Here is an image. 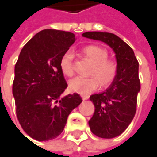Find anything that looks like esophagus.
I'll return each mask as SVG.
<instances>
[{
  "instance_id": "esophagus-1",
  "label": "esophagus",
  "mask_w": 157,
  "mask_h": 157,
  "mask_svg": "<svg viewBox=\"0 0 157 157\" xmlns=\"http://www.w3.org/2000/svg\"><path fill=\"white\" fill-rule=\"evenodd\" d=\"M82 100H88L89 96L88 95H82Z\"/></svg>"
}]
</instances>
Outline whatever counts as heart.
<instances>
[{
  "label": "heart",
  "instance_id": "obj_1",
  "mask_svg": "<svg viewBox=\"0 0 157 157\" xmlns=\"http://www.w3.org/2000/svg\"><path fill=\"white\" fill-rule=\"evenodd\" d=\"M85 56L93 63L89 75L91 77H75L69 81L68 89L74 93L87 95L99 89H107L114 82L118 73V65L109 59V52L103 47L91 44L82 48ZM73 53L65 52L60 59V69L66 76L74 74Z\"/></svg>",
  "mask_w": 157,
  "mask_h": 157
}]
</instances>
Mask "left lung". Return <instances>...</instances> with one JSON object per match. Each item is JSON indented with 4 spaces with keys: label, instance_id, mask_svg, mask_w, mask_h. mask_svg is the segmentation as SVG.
Wrapping results in <instances>:
<instances>
[{
    "label": "left lung",
    "instance_id": "left-lung-1",
    "mask_svg": "<svg viewBox=\"0 0 157 157\" xmlns=\"http://www.w3.org/2000/svg\"><path fill=\"white\" fill-rule=\"evenodd\" d=\"M82 36L104 42L116 54L117 76L105 91L89 97L95 106V113L89 125L91 132L98 137H116L127 128L136 114L141 89L139 63L132 48L117 35L108 32H85Z\"/></svg>",
    "mask_w": 157,
    "mask_h": 157
}]
</instances>
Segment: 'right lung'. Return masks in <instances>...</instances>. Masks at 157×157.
I'll return each mask as SVG.
<instances>
[{
	"mask_svg": "<svg viewBox=\"0 0 157 157\" xmlns=\"http://www.w3.org/2000/svg\"><path fill=\"white\" fill-rule=\"evenodd\" d=\"M75 41L62 30L40 31L26 43L14 67L13 95L20 124L37 141L56 138L68 115L82 101L81 96H62L68 87L60 69V59Z\"/></svg>",
	"mask_w": 157,
	"mask_h": 157,
	"instance_id": "1",
	"label": "right lung"
}]
</instances>
